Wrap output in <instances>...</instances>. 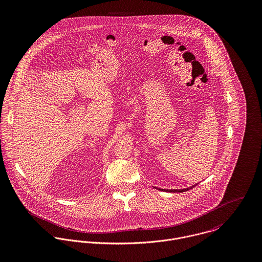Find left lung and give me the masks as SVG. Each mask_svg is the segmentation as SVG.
<instances>
[{
	"label": "left lung",
	"instance_id": "left-lung-1",
	"mask_svg": "<svg viewBox=\"0 0 262 262\" xmlns=\"http://www.w3.org/2000/svg\"><path fill=\"white\" fill-rule=\"evenodd\" d=\"M198 185V184H196ZM196 185H193L192 187H187V188H182V189H162V188H159L161 190H164V191H170V192H184V191H187L189 188H192L193 187H195Z\"/></svg>",
	"mask_w": 262,
	"mask_h": 262
}]
</instances>
